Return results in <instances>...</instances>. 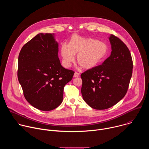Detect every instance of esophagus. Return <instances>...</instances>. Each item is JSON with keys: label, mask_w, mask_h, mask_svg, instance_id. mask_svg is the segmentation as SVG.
<instances>
[{"label": "esophagus", "mask_w": 149, "mask_h": 149, "mask_svg": "<svg viewBox=\"0 0 149 149\" xmlns=\"http://www.w3.org/2000/svg\"><path fill=\"white\" fill-rule=\"evenodd\" d=\"M79 75V74L78 73V72H75L74 73V77H78Z\"/></svg>", "instance_id": "1"}]
</instances>
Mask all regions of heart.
Wrapping results in <instances>:
<instances>
[{"label":"heart","mask_w":149,"mask_h":149,"mask_svg":"<svg viewBox=\"0 0 149 149\" xmlns=\"http://www.w3.org/2000/svg\"><path fill=\"white\" fill-rule=\"evenodd\" d=\"M60 51L64 67H69L75 61L74 55H77L79 64L84 69L90 70L96 67L106 57L109 47L104 42L94 38L75 34L71 37L68 45H61Z\"/></svg>","instance_id":"obj_1"}]
</instances>
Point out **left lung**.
<instances>
[{"label": "left lung", "mask_w": 149, "mask_h": 149, "mask_svg": "<svg viewBox=\"0 0 149 149\" xmlns=\"http://www.w3.org/2000/svg\"><path fill=\"white\" fill-rule=\"evenodd\" d=\"M110 56L102 65L81 75V94L89 106L95 110L113 107L125 95L133 72L130 52L118 38L111 35Z\"/></svg>", "instance_id": "obj_1"}]
</instances>
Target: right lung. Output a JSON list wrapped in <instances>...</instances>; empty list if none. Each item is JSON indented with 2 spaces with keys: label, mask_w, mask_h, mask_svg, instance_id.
I'll return each mask as SVG.
<instances>
[{
  "label": "right lung",
  "mask_w": 149,
  "mask_h": 149,
  "mask_svg": "<svg viewBox=\"0 0 149 149\" xmlns=\"http://www.w3.org/2000/svg\"><path fill=\"white\" fill-rule=\"evenodd\" d=\"M74 74L61 64L54 34L38 33L20 51L18 80L25 99L38 110L51 111L58 107L63 88Z\"/></svg>",
  "instance_id": "1"
}]
</instances>
